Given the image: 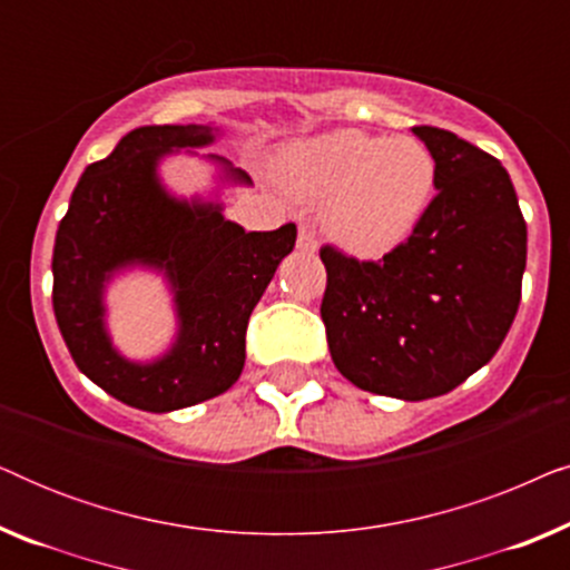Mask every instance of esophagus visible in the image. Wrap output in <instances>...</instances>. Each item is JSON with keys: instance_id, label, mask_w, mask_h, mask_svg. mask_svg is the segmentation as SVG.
<instances>
[{"instance_id": "obj_1", "label": "esophagus", "mask_w": 570, "mask_h": 570, "mask_svg": "<svg viewBox=\"0 0 570 570\" xmlns=\"http://www.w3.org/2000/svg\"><path fill=\"white\" fill-rule=\"evenodd\" d=\"M298 248L301 252H316V236L311 225H301L298 228Z\"/></svg>"}]
</instances>
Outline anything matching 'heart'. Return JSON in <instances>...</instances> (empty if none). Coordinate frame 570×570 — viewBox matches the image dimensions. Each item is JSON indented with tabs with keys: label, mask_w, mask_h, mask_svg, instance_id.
I'll list each match as a JSON object with an SVG mask.
<instances>
[{
	"label": "heart",
	"mask_w": 570,
	"mask_h": 570,
	"mask_svg": "<svg viewBox=\"0 0 570 570\" xmlns=\"http://www.w3.org/2000/svg\"><path fill=\"white\" fill-rule=\"evenodd\" d=\"M279 181L303 202H326L324 228L355 254H384L415 230L435 191V158L415 137L326 131L279 153Z\"/></svg>",
	"instance_id": "heart-1"
}]
</instances>
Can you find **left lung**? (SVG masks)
<instances>
[{"label": "left lung", "mask_w": 570, "mask_h": 570, "mask_svg": "<svg viewBox=\"0 0 570 570\" xmlns=\"http://www.w3.org/2000/svg\"><path fill=\"white\" fill-rule=\"evenodd\" d=\"M435 197L404 244L361 262L322 246L332 361L357 389L420 402L456 389L498 353L521 301L527 223L501 160L439 127Z\"/></svg>", "instance_id": "8db88e82"}]
</instances>
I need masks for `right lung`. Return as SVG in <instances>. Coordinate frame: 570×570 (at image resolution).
Wrapping results in <instances>:
<instances>
[{
  "instance_id": "add662e5",
  "label": "right lung",
  "mask_w": 570,
  "mask_h": 570,
  "mask_svg": "<svg viewBox=\"0 0 570 570\" xmlns=\"http://www.w3.org/2000/svg\"><path fill=\"white\" fill-rule=\"evenodd\" d=\"M213 139L215 129L202 124L129 131L108 158L85 168L59 223L51 262L59 332L77 368L129 407L181 410L236 384L248 316L298 236L293 223L246 233L215 202L176 199L163 189V155ZM209 158L230 181L252 184L228 160ZM135 263L166 271L177 301L179 337L153 364L116 354L102 322L105 283Z\"/></svg>"
}]
</instances>
